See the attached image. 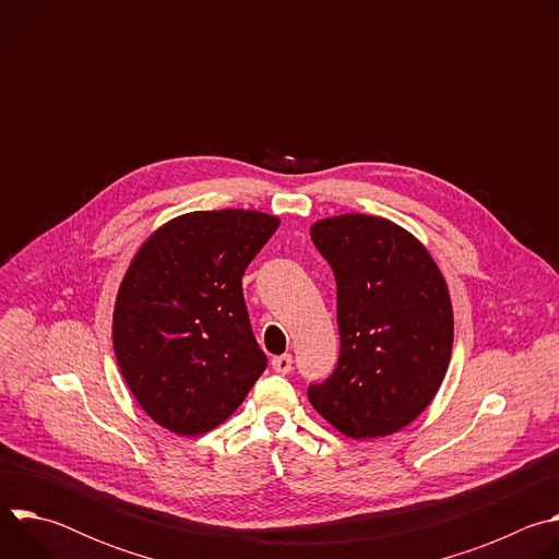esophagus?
Here are the masks:
<instances>
[{"label":"esophagus","instance_id":"34e87169","mask_svg":"<svg viewBox=\"0 0 559 559\" xmlns=\"http://www.w3.org/2000/svg\"><path fill=\"white\" fill-rule=\"evenodd\" d=\"M272 367H274V371H278V373H289V371H292V356H289V354L274 356V358H272Z\"/></svg>","mask_w":559,"mask_h":559}]
</instances>
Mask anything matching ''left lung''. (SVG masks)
Masks as SVG:
<instances>
[{
    "mask_svg": "<svg viewBox=\"0 0 559 559\" xmlns=\"http://www.w3.org/2000/svg\"><path fill=\"white\" fill-rule=\"evenodd\" d=\"M311 241L336 276L341 356L309 403L347 438L391 436L431 405L449 369L447 281L412 231L380 216L321 218Z\"/></svg>",
    "mask_w": 559,
    "mask_h": 559,
    "instance_id": "8db88e82",
    "label": "left lung"
}]
</instances>
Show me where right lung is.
<instances>
[{
  "instance_id": "obj_1",
  "label": "right lung",
  "mask_w": 559,
  "mask_h": 559,
  "mask_svg": "<svg viewBox=\"0 0 559 559\" xmlns=\"http://www.w3.org/2000/svg\"><path fill=\"white\" fill-rule=\"evenodd\" d=\"M278 216L188 212L154 229L117 292L112 345L141 409L164 429L201 436L225 423L267 367L241 278Z\"/></svg>"
}]
</instances>
